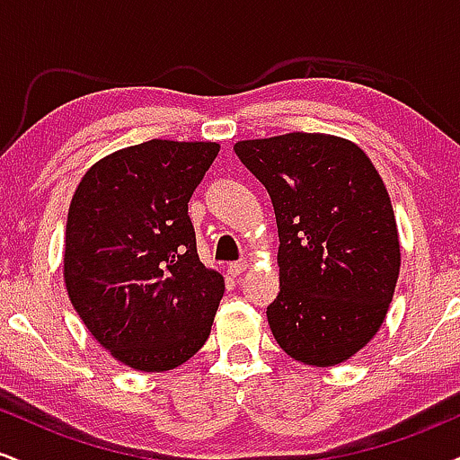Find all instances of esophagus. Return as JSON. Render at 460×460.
Segmentation results:
<instances>
[{
	"instance_id": "esophagus-1",
	"label": "esophagus",
	"mask_w": 460,
	"mask_h": 460,
	"mask_svg": "<svg viewBox=\"0 0 460 460\" xmlns=\"http://www.w3.org/2000/svg\"><path fill=\"white\" fill-rule=\"evenodd\" d=\"M246 268H248V261H234L229 263V274L231 277H240L242 272H246Z\"/></svg>"
}]
</instances>
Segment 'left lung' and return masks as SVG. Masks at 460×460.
Masks as SVG:
<instances>
[{"label": "left lung", "mask_w": 460, "mask_h": 460, "mask_svg": "<svg viewBox=\"0 0 460 460\" xmlns=\"http://www.w3.org/2000/svg\"><path fill=\"white\" fill-rule=\"evenodd\" d=\"M279 229V296L268 324L294 361L332 367L381 329L400 274L398 225L374 164L352 140L292 134L240 140Z\"/></svg>", "instance_id": "left-lung-1"}]
</instances>
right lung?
<instances>
[{"label": "right lung", "instance_id": "obj_1", "mask_svg": "<svg viewBox=\"0 0 460 460\" xmlns=\"http://www.w3.org/2000/svg\"><path fill=\"white\" fill-rule=\"evenodd\" d=\"M218 142L149 140L94 162L66 216L73 309L116 361L168 372L208 341L223 274L199 260L188 203Z\"/></svg>", "mask_w": 460, "mask_h": 460}]
</instances>
